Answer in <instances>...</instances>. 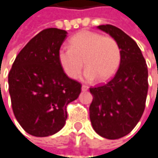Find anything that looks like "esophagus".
I'll return each mask as SVG.
<instances>
[{
  "label": "esophagus",
  "mask_w": 158,
  "mask_h": 158,
  "mask_svg": "<svg viewBox=\"0 0 158 158\" xmlns=\"http://www.w3.org/2000/svg\"><path fill=\"white\" fill-rule=\"evenodd\" d=\"M88 89H89V87L86 86V85H82L81 86V91L82 92H86V91H88Z\"/></svg>",
  "instance_id": "34e87169"
}]
</instances>
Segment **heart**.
Returning a JSON list of instances; mask_svg holds the SVG:
<instances>
[{
  "label": "heart",
  "mask_w": 158,
  "mask_h": 158,
  "mask_svg": "<svg viewBox=\"0 0 158 158\" xmlns=\"http://www.w3.org/2000/svg\"><path fill=\"white\" fill-rule=\"evenodd\" d=\"M68 48H61L58 61L65 75L76 80L81 75L83 62L87 67L84 78L87 81L97 80L107 81L116 73L121 64L122 53L117 41L110 36L83 30L69 40Z\"/></svg>",
  "instance_id": "obj_1"
}]
</instances>
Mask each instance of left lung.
<instances>
[{"label": "left lung", "instance_id": "left-lung-1", "mask_svg": "<svg viewBox=\"0 0 158 158\" xmlns=\"http://www.w3.org/2000/svg\"><path fill=\"white\" fill-rule=\"evenodd\" d=\"M97 28L117 41L122 58L108 83L90 88V120L99 136L116 139L130 133L142 116L148 93V69L139 46L126 32L109 24Z\"/></svg>", "mask_w": 158, "mask_h": 158}]
</instances>
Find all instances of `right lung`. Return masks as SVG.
I'll return each instance as SVG.
<instances>
[{"label": "right lung", "instance_id": "1", "mask_svg": "<svg viewBox=\"0 0 158 158\" xmlns=\"http://www.w3.org/2000/svg\"><path fill=\"white\" fill-rule=\"evenodd\" d=\"M66 36L64 30H43L21 49L9 72L15 117L31 136L59 132L67 119L66 106L81 92V83L69 78L58 61V51Z\"/></svg>", "mask_w": 158, "mask_h": 158}]
</instances>
